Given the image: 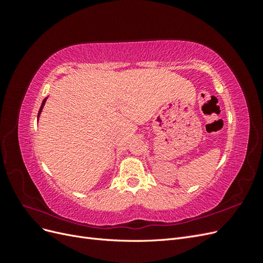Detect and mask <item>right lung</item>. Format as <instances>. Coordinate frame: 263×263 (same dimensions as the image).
Wrapping results in <instances>:
<instances>
[{
  "mask_svg": "<svg viewBox=\"0 0 263 263\" xmlns=\"http://www.w3.org/2000/svg\"><path fill=\"white\" fill-rule=\"evenodd\" d=\"M45 102H46V99L44 100V102H43V104H42V106H41V109H39V113H38V116H39V114H41V112H42V109H43V107H44V104H45Z\"/></svg>",
  "mask_w": 263,
  "mask_h": 263,
  "instance_id": "add662e5",
  "label": "right lung"
}]
</instances>
